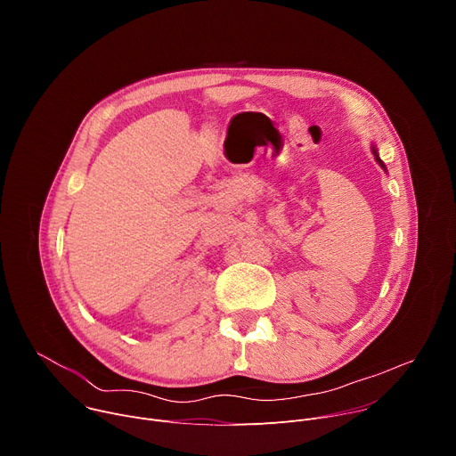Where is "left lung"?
Returning a JSON list of instances; mask_svg holds the SVG:
<instances>
[{"label":"left lung","instance_id":"1","mask_svg":"<svg viewBox=\"0 0 456 456\" xmlns=\"http://www.w3.org/2000/svg\"><path fill=\"white\" fill-rule=\"evenodd\" d=\"M371 151H373V155H375V160L379 162V166H380V167L386 171V166H384V162L379 159V153H377V148H375V146H371Z\"/></svg>","mask_w":456,"mask_h":456}]
</instances>
